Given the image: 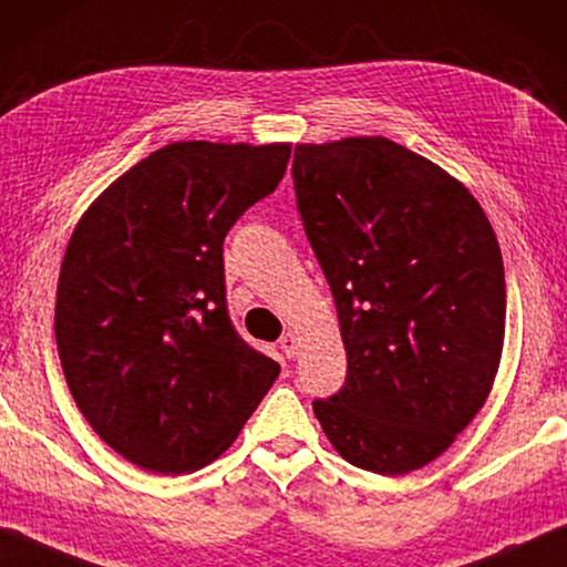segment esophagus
<instances>
[{
    "instance_id": "34e87169",
    "label": "esophagus",
    "mask_w": 567,
    "mask_h": 567,
    "mask_svg": "<svg viewBox=\"0 0 567 567\" xmlns=\"http://www.w3.org/2000/svg\"><path fill=\"white\" fill-rule=\"evenodd\" d=\"M280 349H282L287 359H295V357H298V351H300V338L295 333H285L280 338Z\"/></svg>"
}]
</instances>
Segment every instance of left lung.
<instances>
[{"label":"left lung","instance_id":"1","mask_svg":"<svg viewBox=\"0 0 567 567\" xmlns=\"http://www.w3.org/2000/svg\"><path fill=\"white\" fill-rule=\"evenodd\" d=\"M292 181L349 364L312 412L351 466H427L499 371L506 290L492 224L466 185L386 137L295 145Z\"/></svg>","mask_w":567,"mask_h":567}]
</instances>
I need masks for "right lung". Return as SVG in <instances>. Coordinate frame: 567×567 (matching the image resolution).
<instances>
[{
    "label": "right lung",
    "mask_w": 567,
    "mask_h": 567,
    "mask_svg": "<svg viewBox=\"0 0 567 567\" xmlns=\"http://www.w3.org/2000/svg\"><path fill=\"white\" fill-rule=\"evenodd\" d=\"M287 159V142H173L75 224L55 292L58 357L83 417L134 466H208L280 374L234 331L224 239Z\"/></svg>",
    "instance_id": "add662e5"
}]
</instances>
